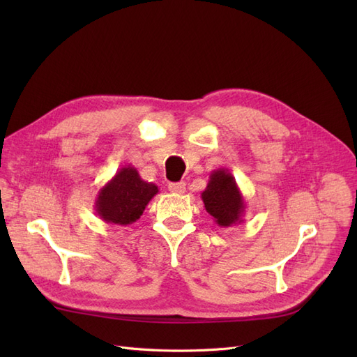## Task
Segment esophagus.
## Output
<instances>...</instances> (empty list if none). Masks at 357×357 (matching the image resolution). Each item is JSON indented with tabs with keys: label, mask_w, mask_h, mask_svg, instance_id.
<instances>
[{
	"label": "esophagus",
	"mask_w": 357,
	"mask_h": 357,
	"mask_svg": "<svg viewBox=\"0 0 357 357\" xmlns=\"http://www.w3.org/2000/svg\"><path fill=\"white\" fill-rule=\"evenodd\" d=\"M168 190L172 193H185L186 192V183L185 181H178V183H169Z\"/></svg>",
	"instance_id": "obj_1"
}]
</instances>
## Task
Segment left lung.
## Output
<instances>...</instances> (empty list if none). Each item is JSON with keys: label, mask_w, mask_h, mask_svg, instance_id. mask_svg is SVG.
Wrapping results in <instances>:
<instances>
[{"label": "left lung", "mask_w": 357, "mask_h": 357, "mask_svg": "<svg viewBox=\"0 0 357 357\" xmlns=\"http://www.w3.org/2000/svg\"><path fill=\"white\" fill-rule=\"evenodd\" d=\"M201 198L205 210L222 228L244 222V197L228 169L219 168L211 172L208 185L201 193Z\"/></svg>", "instance_id": "left-lung-1"}]
</instances>
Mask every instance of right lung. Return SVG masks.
Masks as SVG:
<instances>
[{"label":"right lung","instance_id":"obj_1","mask_svg":"<svg viewBox=\"0 0 357 357\" xmlns=\"http://www.w3.org/2000/svg\"><path fill=\"white\" fill-rule=\"evenodd\" d=\"M158 186L139 177L137 168L126 165L100 189L95 211L105 223L126 226L137 222L156 193Z\"/></svg>","mask_w":357,"mask_h":357}]
</instances>
